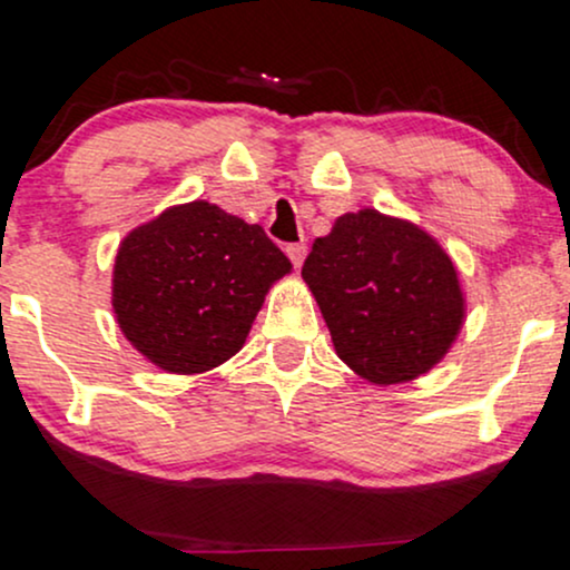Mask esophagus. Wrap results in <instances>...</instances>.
Masks as SVG:
<instances>
[{"label":"esophagus","mask_w":570,"mask_h":570,"mask_svg":"<svg viewBox=\"0 0 570 570\" xmlns=\"http://www.w3.org/2000/svg\"><path fill=\"white\" fill-rule=\"evenodd\" d=\"M286 254H289L294 271H299V267H303V263H305L307 246L305 244H292V246H286Z\"/></svg>","instance_id":"esophagus-1"}]
</instances>
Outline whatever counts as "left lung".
Here are the masks:
<instances>
[{"label": "left lung", "mask_w": 570, "mask_h": 570, "mask_svg": "<svg viewBox=\"0 0 570 570\" xmlns=\"http://www.w3.org/2000/svg\"><path fill=\"white\" fill-rule=\"evenodd\" d=\"M303 281L337 356L375 385L426 375L466 322L453 257L421 225L377 208L343 214L313 240Z\"/></svg>", "instance_id": "1"}]
</instances>
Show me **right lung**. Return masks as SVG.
<instances>
[{
  "label": "right lung",
  "instance_id": "obj_1",
  "mask_svg": "<svg viewBox=\"0 0 570 570\" xmlns=\"http://www.w3.org/2000/svg\"><path fill=\"white\" fill-rule=\"evenodd\" d=\"M289 273L259 225L217 203H176L117 246L115 322L158 370L203 375L244 348L265 294Z\"/></svg>",
  "mask_w": 570,
  "mask_h": 570
}]
</instances>
